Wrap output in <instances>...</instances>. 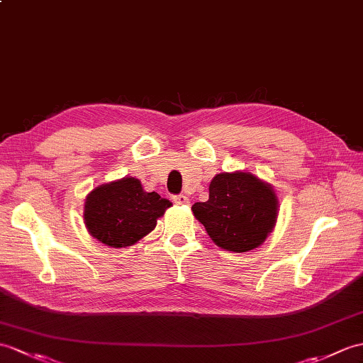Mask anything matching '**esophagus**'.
<instances>
[{"instance_id": "obj_1", "label": "esophagus", "mask_w": 363, "mask_h": 363, "mask_svg": "<svg viewBox=\"0 0 363 363\" xmlns=\"http://www.w3.org/2000/svg\"><path fill=\"white\" fill-rule=\"evenodd\" d=\"M173 201L176 202V204H179V206H187L189 202H190V199L185 196V195H178V196H174L173 198Z\"/></svg>"}]
</instances>
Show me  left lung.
Segmentation results:
<instances>
[{
  "label": "left lung",
  "instance_id": "obj_1",
  "mask_svg": "<svg viewBox=\"0 0 363 363\" xmlns=\"http://www.w3.org/2000/svg\"><path fill=\"white\" fill-rule=\"evenodd\" d=\"M278 210L272 185L244 170L218 173L208 185V201L191 206L216 246L237 254L266 241L275 229Z\"/></svg>",
  "mask_w": 363,
  "mask_h": 363
}]
</instances>
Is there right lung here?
Returning a JSON list of instances; mask_svg holds the SVG:
<instances>
[{
    "label": "right lung",
    "mask_w": 363,
    "mask_h": 363,
    "mask_svg": "<svg viewBox=\"0 0 363 363\" xmlns=\"http://www.w3.org/2000/svg\"><path fill=\"white\" fill-rule=\"evenodd\" d=\"M172 202L145 191L126 176L92 189L83 207V223L92 238L109 247H130L155 230Z\"/></svg>",
    "instance_id": "right-lung-1"
}]
</instances>
